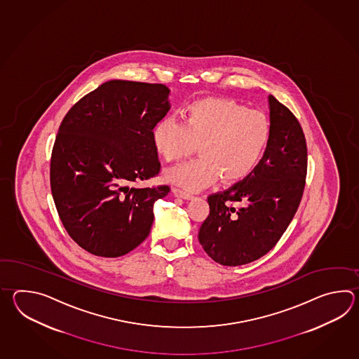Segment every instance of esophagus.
Instances as JSON below:
<instances>
[{
	"label": "esophagus",
	"instance_id": "34e87169",
	"mask_svg": "<svg viewBox=\"0 0 359 359\" xmlns=\"http://www.w3.org/2000/svg\"><path fill=\"white\" fill-rule=\"evenodd\" d=\"M172 191H173V194H175V196H177V198H186V200H190V198H194L192 194L187 192V191L182 190V189H180V187H175Z\"/></svg>",
	"mask_w": 359,
	"mask_h": 359
}]
</instances>
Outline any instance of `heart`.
<instances>
[{
	"instance_id": "b5f03b06",
	"label": "heart",
	"mask_w": 359,
	"mask_h": 359,
	"mask_svg": "<svg viewBox=\"0 0 359 359\" xmlns=\"http://www.w3.org/2000/svg\"><path fill=\"white\" fill-rule=\"evenodd\" d=\"M183 122L163 119L153 130L155 150L167 163L195 151L200 156L170 169L169 182L189 191L208 187L222 177L237 182L257 165L271 135L267 116L233 100L206 97L189 104Z\"/></svg>"
}]
</instances>
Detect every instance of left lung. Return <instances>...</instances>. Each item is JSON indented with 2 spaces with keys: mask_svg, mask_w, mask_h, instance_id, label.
Listing matches in <instances>:
<instances>
[{
  "mask_svg": "<svg viewBox=\"0 0 359 359\" xmlns=\"http://www.w3.org/2000/svg\"><path fill=\"white\" fill-rule=\"evenodd\" d=\"M268 101L271 135L263 158L241 182L208 198L209 215L198 229V243L222 266H243L267 254L289 227L304 192V132L287 107L273 96Z\"/></svg>",
  "mask_w": 359,
  "mask_h": 359,
  "instance_id": "1",
  "label": "left lung"
}]
</instances>
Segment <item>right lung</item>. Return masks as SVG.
<instances>
[{
  "label": "right lung",
  "instance_id": "add662e5",
  "mask_svg": "<svg viewBox=\"0 0 359 359\" xmlns=\"http://www.w3.org/2000/svg\"><path fill=\"white\" fill-rule=\"evenodd\" d=\"M168 95L164 84L109 81L64 116L51 154V192L62 226L86 252L116 258L149 236L154 204L170 187L130 184L161 172L153 130L168 113Z\"/></svg>",
  "mask_w": 359,
  "mask_h": 359
}]
</instances>
